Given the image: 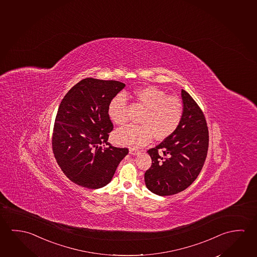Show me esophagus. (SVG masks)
<instances>
[{"instance_id": "obj_1", "label": "esophagus", "mask_w": 257, "mask_h": 257, "mask_svg": "<svg viewBox=\"0 0 257 257\" xmlns=\"http://www.w3.org/2000/svg\"><path fill=\"white\" fill-rule=\"evenodd\" d=\"M130 154L132 155H138V154H139V150H137V149L131 147V148H130Z\"/></svg>"}]
</instances>
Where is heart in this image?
<instances>
[{"label":"heart","mask_w":257,"mask_h":257,"mask_svg":"<svg viewBox=\"0 0 257 257\" xmlns=\"http://www.w3.org/2000/svg\"><path fill=\"white\" fill-rule=\"evenodd\" d=\"M139 104L146 108L140 118V125H126L115 133V139L120 145L139 147L151 141L153 136L157 140L171 137L183 117V103L177 96L168 95L156 86H145L135 90ZM110 119L118 125L127 120V99L118 94L110 100L108 106Z\"/></svg>","instance_id":"1"}]
</instances>
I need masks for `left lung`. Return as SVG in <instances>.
Here are the masks:
<instances>
[{
	"label": "left lung",
	"mask_w": 257,
	"mask_h": 257,
	"mask_svg": "<svg viewBox=\"0 0 257 257\" xmlns=\"http://www.w3.org/2000/svg\"><path fill=\"white\" fill-rule=\"evenodd\" d=\"M183 117L177 131L147 153L152 165L145 173L147 188L158 196L175 195L199 175L206 158L209 132L204 112L191 95L181 90Z\"/></svg>",
	"instance_id": "1"
}]
</instances>
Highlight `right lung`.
Listing matches in <instances>:
<instances>
[{
    "label": "right lung",
    "instance_id": "1",
    "mask_svg": "<svg viewBox=\"0 0 257 257\" xmlns=\"http://www.w3.org/2000/svg\"><path fill=\"white\" fill-rule=\"evenodd\" d=\"M124 86L116 80L84 78L59 106L52 138L53 155L66 177L80 187L96 189L110 183L118 163L128 154L127 148L107 143L113 130L108 106Z\"/></svg>",
    "mask_w": 257,
    "mask_h": 257
}]
</instances>
